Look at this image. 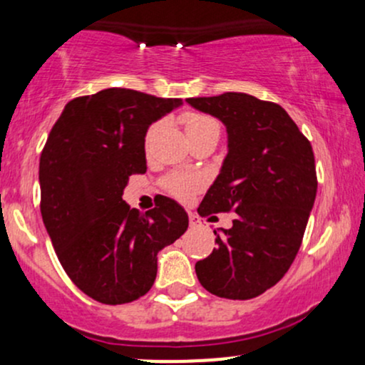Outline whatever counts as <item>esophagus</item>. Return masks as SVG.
<instances>
[{
    "instance_id": "esophagus-1",
    "label": "esophagus",
    "mask_w": 365,
    "mask_h": 365,
    "mask_svg": "<svg viewBox=\"0 0 365 365\" xmlns=\"http://www.w3.org/2000/svg\"><path fill=\"white\" fill-rule=\"evenodd\" d=\"M188 221H190V228H200V226H202L200 217L194 215V212H190V215H188Z\"/></svg>"
}]
</instances>
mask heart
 Masks as SVG:
<instances>
[{
    "label": "heart",
    "mask_w": 365,
    "mask_h": 365,
    "mask_svg": "<svg viewBox=\"0 0 365 365\" xmlns=\"http://www.w3.org/2000/svg\"><path fill=\"white\" fill-rule=\"evenodd\" d=\"M183 125H185L187 135H195V133L207 132V130H220L216 121L211 120L209 116L199 115V113H185L182 116ZM199 180L194 177H187V175H175L166 182V188L178 199L185 200L199 188Z\"/></svg>",
    "instance_id": "b5f03b06"
}]
</instances>
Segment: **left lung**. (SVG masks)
<instances>
[{
  "label": "left lung",
  "instance_id": "left-lung-1",
  "mask_svg": "<svg viewBox=\"0 0 365 365\" xmlns=\"http://www.w3.org/2000/svg\"><path fill=\"white\" fill-rule=\"evenodd\" d=\"M187 103L228 133V154L197 211L235 212L232 228L215 230L217 247L195 262L197 278L221 299H254L283 278L302 244L317 192L312 145L279 104L244 92Z\"/></svg>",
  "mask_w": 365,
  "mask_h": 365
}]
</instances>
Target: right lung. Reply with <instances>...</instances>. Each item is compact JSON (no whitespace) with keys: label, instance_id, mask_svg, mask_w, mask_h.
I'll return each mask as SVG.
<instances>
[{"label":"right lung","instance_id":"1","mask_svg":"<svg viewBox=\"0 0 365 365\" xmlns=\"http://www.w3.org/2000/svg\"><path fill=\"white\" fill-rule=\"evenodd\" d=\"M182 106L132 89H104L70 101L39 161L41 215L63 269L91 299L133 302L153 287L158 252L188 228L170 197L140 215L121 199L130 175H142L145 133Z\"/></svg>","mask_w":365,"mask_h":365}]
</instances>
